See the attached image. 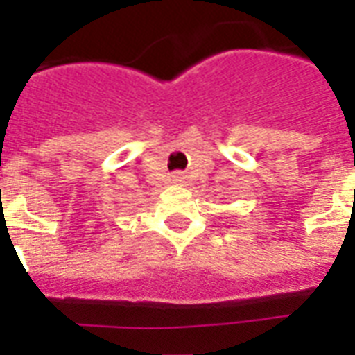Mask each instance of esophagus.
Segmentation results:
<instances>
[{"instance_id": "1", "label": "esophagus", "mask_w": 355, "mask_h": 355, "mask_svg": "<svg viewBox=\"0 0 355 355\" xmlns=\"http://www.w3.org/2000/svg\"><path fill=\"white\" fill-rule=\"evenodd\" d=\"M184 175L182 173H175V175H173V180H175V182H184Z\"/></svg>"}]
</instances>
